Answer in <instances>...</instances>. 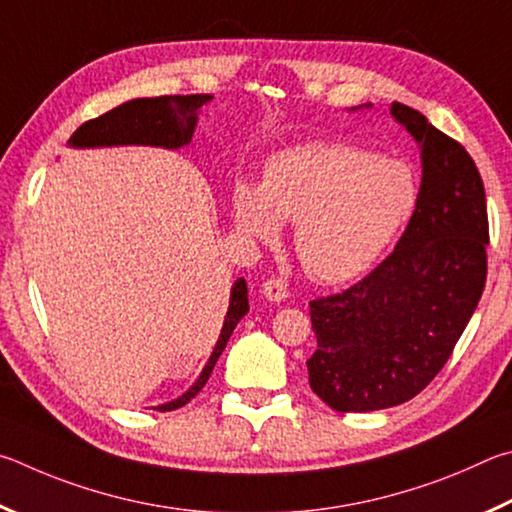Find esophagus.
Returning a JSON list of instances; mask_svg holds the SVG:
<instances>
[{
    "instance_id": "obj_1",
    "label": "esophagus",
    "mask_w": 512,
    "mask_h": 512,
    "mask_svg": "<svg viewBox=\"0 0 512 512\" xmlns=\"http://www.w3.org/2000/svg\"><path fill=\"white\" fill-rule=\"evenodd\" d=\"M261 292H263V297L265 299H270V301H285L288 299V294H290V290H288V285H285L281 279H270V281H265L263 283V288H261Z\"/></svg>"
}]
</instances>
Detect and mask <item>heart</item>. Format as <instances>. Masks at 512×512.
Returning <instances> with one entry per match:
<instances>
[{"label": "heart", "mask_w": 512, "mask_h": 512, "mask_svg": "<svg viewBox=\"0 0 512 512\" xmlns=\"http://www.w3.org/2000/svg\"><path fill=\"white\" fill-rule=\"evenodd\" d=\"M418 184L405 161L346 143H310L267 161L261 188L233 186L238 233L274 242L282 222H297L294 249L324 283L364 274L416 209Z\"/></svg>", "instance_id": "obj_1"}]
</instances>
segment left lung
I'll return each instance as SVG.
<instances>
[{
  "label": "left lung",
  "mask_w": 512,
  "mask_h": 512,
  "mask_svg": "<svg viewBox=\"0 0 512 512\" xmlns=\"http://www.w3.org/2000/svg\"><path fill=\"white\" fill-rule=\"evenodd\" d=\"M391 116L420 148L414 215L369 276L310 303V387L342 414L418 396L450 360L486 285V191L472 157L418 110L391 103Z\"/></svg>",
  "instance_id": "8db88e82"
}]
</instances>
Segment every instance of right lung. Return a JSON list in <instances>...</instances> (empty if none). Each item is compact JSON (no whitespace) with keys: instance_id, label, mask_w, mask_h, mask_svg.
Listing matches in <instances>:
<instances>
[{"instance_id":"1","label":"right lung","mask_w":512,"mask_h":512,"mask_svg":"<svg viewBox=\"0 0 512 512\" xmlns=\"http://www.w3.org/2000/svg\"><path fill=\"white\" fill-rule=\"evenodd\" d=\"M209 94H191V96H157V98H134L114 110L105 112L98 119H92L80 125L69 137L71 148H110V146H155L166 150H177L191 143L197 112L200 107L211 101ZM249 312L247 301V283L238 279L231 285L229 310L224 317L218 342H215L209 362L204 364L200 378L193 382V387L182 396L157 405V411H173L184 407L188 400L195 398L202 391L206 380L211 378V371L218 357L227 346L233 328Z\"/></svg>"}]
</instances>
